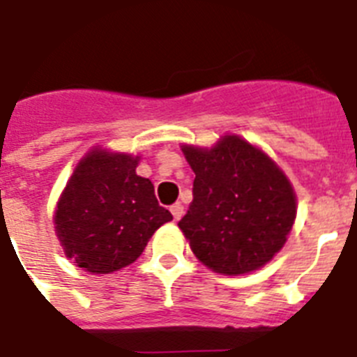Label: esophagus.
<instances>
[{
	"mask_svg": "<svg viewBox=\"0 0 357 357\" xmlns=\"http://www.w3.org/2000/svg\"><path fill=\"white\" fill-rule=\"evenodd\" d=\"M170 213H172L174 220L178 222V220H181V216H183V205H181V204H174L172 207H170Z\"/></svg>",
	"mask_w": 357,
	"mask_h": 357,
	"instance_id": "esophagus-1",
	"label": "esophagus"
}]
</instances>
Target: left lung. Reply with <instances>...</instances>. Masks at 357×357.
Segmentation results:
<instances>
[{
    "mask_svg": "<svg viewBox=\"0 0 357 357\" xmlns=\"http://www.w3.org/2000/svg\"><path fill=\"white\" fill-rule=\"evenodd\" d=\"M194 170L192 204L179 220L192 253L222 275H244L284 248L297 216L295 190L268 153L240 135L211 149L181 146Z\"/></svg>",
    "mask_w": 357,
    "mask_h": 357,
    "instance_id": "obj_1",
    "label": "left lung"
}]
</instances>
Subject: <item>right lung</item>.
Returning a JSON list of instances; mask_svg holds the SVG:
<instances>
[{"instance_id": "1", "label": "right lung", "mask_w": 357, "mask_h": 357, "mask_svg": "<svg viewBox=\"0 0 357 357\" xmlns=\"http://www.w3.org/2000/svg\"><path fill=\"white\" fill-rule=\"evenodd\" d=\"M139 155L91 149L75 167L54 208L63 255L84 271L123 269L141 257L172 214L158 204L150 179L137 176Z\"/></svg>"}]
</instances>
